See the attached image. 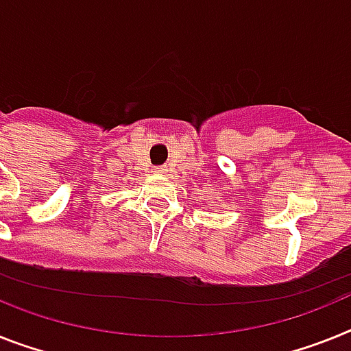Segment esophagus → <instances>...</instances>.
Returning <instances> with one entry per match:
<instances>
[{"label":"esophagus","instance_id":"obj_1","mask_svg":"<svg viewBox=\"0 0 351 351\" xmlns=\"http://www.w3.org/2000/svg\"><path fill=\"white\" fill-rule=\"evenodd\" d=\"M166 167H155V169H153V173H155V175H166Z\"/></svg>","mask_w":351,"mask_h":351}]
</instances>
